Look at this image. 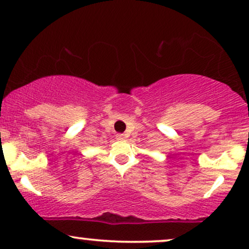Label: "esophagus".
Wrapping results in <instances>:
<instances>
[{"mask_svg": "<svg viewBox=\"0 0 249 249\" xmlns=\"http://www.w3.org/2000/svg\"><path fill=\"white\" fill-rule=\"evenodd\" d=\"M116 138L118 139V141H124V139L126 138V137H125V134H123V133H117L116 134Z\"/></svg>", "mask_w": 249, "mask_h": 249, "instance_id": "1", "label": "esophagus"}]
</instances>
